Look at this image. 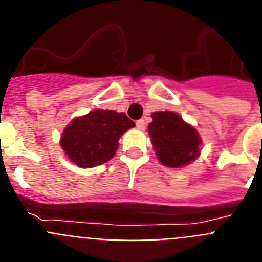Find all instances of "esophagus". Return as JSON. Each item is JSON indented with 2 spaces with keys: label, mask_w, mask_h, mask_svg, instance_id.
<instances>
[{
  "label": "esophagus",
  "mask_w": 262,
  "mask_h": 262,
  "mask_svg": "<svg viewBox=\"0 0 262 262\" xmlns=\"http://www.w3.org/2000/svg\"><path fill=\"white\" fill-rule=\"evenodd\" d=\"M136 127H138L139 129H145V122L143 119H140V120H138V122H136Z\"/></svg>",
  "instance_id": "esophagus-1"
}]
</instances>
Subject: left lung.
I'll use <instances>...</instances> for the list:
<instances>
[{"label":"left lung","instance_id":"left-lung-1","mask_svg":"<svg viewBox=\"0 0 262 262\" xmlns=\"http://www.w3.org/2000/svg\"><path fill=\"white\" fill-rule=\"evenodd\" d=\"M148 134L157 160L168 168H184L201 155L202 139L196 128L174 111H155Z\"/></svg>","mask_w":262,"mask_h":262}]
</instances>
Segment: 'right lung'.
<instances>
[{"label": "right lung", "mask_w": 262, "mask_h": 262, "mask_svg": "<svg viewBox=\"0 0 262 262\" xmlns=\"http://www.w3.org/2000/svg\"><path fill=\"white\" fill-rule=\"evenodd\" d=\"M135 127L124 113L96 108L76 117L64 128L60 145L66 156L80 168H93L114 157L120 136Z\"/></svg>", "instance_id": "obj_1"}]
</instances>
